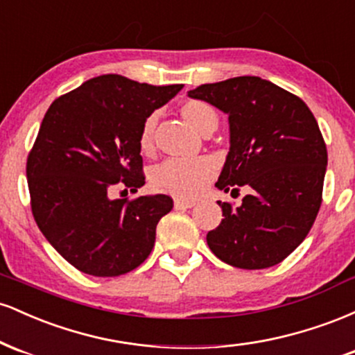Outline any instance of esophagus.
Segmentation results:
<instances>
[{
    "label": "esophagus",
    "instance_id": "esophagus-1",
    "mask_svg": "<svg viewBox=\"0 0 355 355\" xmlns=\"http://www.w3.org/2000/svg\"><path fill=\"white\" fill-rule=\"evenodd\" d=\"M173 205H175V209H177V210H187V209H191L195 203L191 200H182V198H177Z\"/></svg>",
    "mask_w": 355,
    "mask_h": 355
}]
</instances>
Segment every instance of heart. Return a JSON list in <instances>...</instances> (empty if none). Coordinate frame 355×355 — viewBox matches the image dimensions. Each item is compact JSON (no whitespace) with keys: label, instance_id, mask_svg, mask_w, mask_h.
<instances>
[{"label":"heart","instance_id":"obj_1","mask_svg":"<svg viewBox=\"0 0 355 355\" xmlns=\"http://www.w3.org/2000/svg\"><path fill=\"white\" fill-rule=\"evenodd\" d=\"M182 116L195 130L203 133L214 132L218 125V113L210 103L202 100H189L180 107ZM155 128L157 115L152 113L141 125L138 145L144 153H152L155 148ZM215 173V162L209 157L193 160H170L162 162L150 170V185L162 193L173 195L178 198H191L200 191Z\"/></svg>","mask_w":355,"mask_h":355}]
</instances>
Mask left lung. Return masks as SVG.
<instances>
[{
    "mask_svg": "<svg viewBox=\"0 0 355 355\" xmlns=\"http://www.w3.org/2000/svg\"><path fill=\"white\" fill-rule=\"evenodd\" d=\"M229 115L230 150L215 187H250L242 205L218 202L222 222L207 234L210 250L232 267L280 263L312 229L322 203L327 148L299 96L259 76H237L190 89Z\"/></svg>",
    "mask_w": 355,
    "mask_h": 355,
    "instance_id": "1",
    "label": "left lung"
}]
</instances>
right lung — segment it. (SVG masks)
Here are the masks:
<instances>
[{"instance_id":"obj_1","label":"right lung","mask_w":355,"mask_h":355,"mask_svg":"<svg viewBox=\"0 0 355 355\" xmlns=\"http://www.w3.org/2000/svg\"><path fill=\"white\" fill-rule=\"evenodd\" d=\"M182 88L101 75L48 108L26 162L31 211L53 248L80 272L123 275L152 252L172 198L110 193L116 185H145L141 125Z\"/></svg>"}]
</instances>
